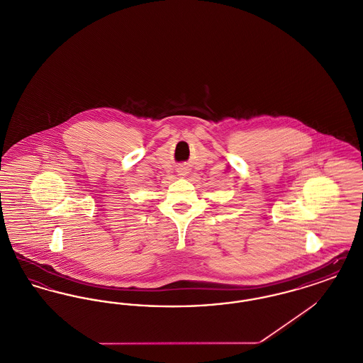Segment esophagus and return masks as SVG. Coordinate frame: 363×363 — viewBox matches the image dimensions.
<instances>
[{"label": "esophagus", "instance_id": "esophagus-1", "mask_svg": "<svg viewBox=\"0 0 363 363\" xmlns=\"http://www.w3.org/2000/svg\"><path fill=\"white\" fill-rule=\"evenodd\" d=\"M186 174H188V172H186L185 167H182V169L178 170V175H181V177H184V175H186Z\"/></svg>", "mask_w": 363, "mask_h": 363}]
</instances>
